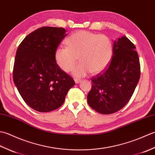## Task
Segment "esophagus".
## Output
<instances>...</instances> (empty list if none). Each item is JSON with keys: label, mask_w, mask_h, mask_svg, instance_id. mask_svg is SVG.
Instances as JSON below:
<instances>
[{"label": "esophagus", "mask_w": 155, "mask_h": 155, "mask_svg": "<svg viewBox=\"0 0 155 155\" xmlns=\"http://www.w3.org/2000/svg\"><path fill=\"white\" fill-rule=\"evenodd\" d=\"M74 80L76 83H80V82L81 81V78H74Z\"/></svg>", "instance_id": "34e87169"}]
</instances>
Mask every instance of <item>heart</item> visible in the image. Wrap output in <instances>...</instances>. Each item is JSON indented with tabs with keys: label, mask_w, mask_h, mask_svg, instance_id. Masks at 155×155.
I'll return each mask as SVG.
<instances>
[{
	"label": "heart",
	"mask_w": 155,
	"mask_h": 155,
	"mask_svg": "<svg viewBox=\"0 0 155 155\" xmlns=\"http://www.w3.org/2000/svg\"><path fill=\"white\" fill-rule=\"evenodd\" d=\"M67 47H58L55 51V61L62 70L83 77L88 72L100 73L109 64L113 57V42L105 35H97L87 31L74 32L66 40Z\"/></svg>",
	"instance_id": "1"
}]
</instances>
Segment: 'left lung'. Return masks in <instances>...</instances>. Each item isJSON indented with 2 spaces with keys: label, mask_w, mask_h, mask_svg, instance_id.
Masks as SVG:
<instances>
[{
  "label": "left lung",
  "mask_w": 155,
  "mask_h": 155,
  "mask_svg": "<svg viewBox=\"0 0 155 155\" xmlns=\"http://www.w3.org/2000/svg\"><path fill=\"white\" fill-rule=\"evenodd\" d=\"M135 46L126 37L114 42L113 54L108 67L91 78L88 105L101 114L122 109L130 99L139 81L140 66Z\"/></svg>",
  "instance_id": "obj_1"
}]
</instances>
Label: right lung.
I'll return each instance as SVG.
<instances>
[{
  "label": "right lung",
  "instance_id": "add662e5",
  "mask_svg": "<svg viewBox=\"0 0 155 155\" xmlns=\"http://www.w3.org/2000/svg\"><path fill=\"white\" fill-rule=\"evenodd\" d=\"M66 32L63 28H39L27 35L16 51L13 81L22 99L37 111L57 109L75 84L54 57Z\"/></svg>",
  "mask_w": 155,
  "mask_h": 155
}]
</instances>
